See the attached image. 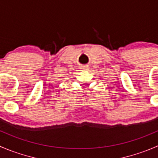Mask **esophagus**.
<instances>
[{
  "label": "esophagus",
  "mask_w": 158,
  "mask_h": 158,
  "mask_svg": "<svg viewBox=\"0 0 158 158\" xmlns=\"http://www.w3.org/2000/svg\"><path fill=\"white\" fill-rule=\"evenodd\" d=\"M88 69H89L88 65H82V66H81V69L82 70H87Z\"/></svg>",
  "instance_id": "obj_1"
}]
</instances>
